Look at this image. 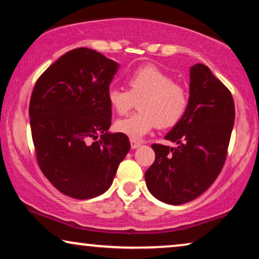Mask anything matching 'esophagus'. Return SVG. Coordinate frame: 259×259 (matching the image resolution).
Listing matches in <instances>:
<instances>
[{
	"mask_svg": "<svg viewBox=\"0 0 259 259\" xmlns=\"http://www.w3.org/2000/svg\"><path fill=\"white\" fill-rule=\"evenodd\" d=\"M130 143H131V147H132L133 150H136V148H138V147L140 146V143H138V141L134 140V139H131Z\"/></svg>",
	"mask_w": 259,
	"mask_h": 259,
	"instance_id": "34e87169",
	"label": "esophagus"
}]
</instances>
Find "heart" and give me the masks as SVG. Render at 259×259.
I'll return each mask as SVG.
<instances>
[{"label": "heart", "mask_w": 259, "mask_h": 259, "mask_svg": "<svg viewBox=\"0 0 259 259\" xmlns=\"http://www.w3.org/2000/svg\"><path fill=\"white\" fill-rule=\"evenodd\" d=\"M128 87L111 86L107 99L119 114H126L136 99L139 112L115 121V130L131 139L140 140L159 127H171L182 119L186 111L189 95L182 84L176 83L168 74L154 66L138 68L128 76Z\"/></svg>", "instance_id": "b5f03b06"}]
</instances>
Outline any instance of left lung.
<instances>
[{
    "label": "left lung",
    "mask_w": 259,
    "mask_h": 259,
    "mask_svg": "<svg viewBox=\"0 0 259 259\" xmlns=\"http://www.w3.org/2000/svg\"><path fill=\"white\" fill-rule=\"evenodd\" d=\"M235 123L230 91L207 66L190 68V98L182 119L165 136L178 146L152 145L155 160L145 172L157 199L182 205L203 194L221 173Z\"/></svg>",
    "instance_id": "1"
}]
</instances>
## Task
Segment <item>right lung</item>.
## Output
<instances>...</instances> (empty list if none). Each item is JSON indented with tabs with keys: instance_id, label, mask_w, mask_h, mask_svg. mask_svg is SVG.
Instances as JSON below:
<instances>
[{
	"instance_id": "right-lung-1",
	"label": "right lung",
	"mask_w": 259,
	"mask_h": 259,
	"mask_svg": "<svg viewBox=\"0 0 259 259\" xmlns=\"http://www.w3.org/2000/svg\"><path fill=\"white\" fill-rule=\"evenodd\" d=\"M118 68L93 49H73L46 69L31 94L30 130L41 171L75 199L106 192L131 148L127 136L108 131L107 91Z\"/></svg>"
}]
</instances>
